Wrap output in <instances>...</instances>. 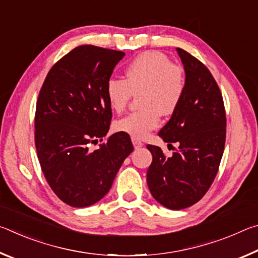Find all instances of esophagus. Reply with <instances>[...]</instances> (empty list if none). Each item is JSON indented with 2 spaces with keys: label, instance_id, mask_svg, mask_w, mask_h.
I'll use <instances>...</instances> for the list:
<instances>
[{
  "label": "esophagus",
  "instance_id": "1",
  "mask_svg": "<svg viewBox=\"0 0 258 258\" xmlns=\"http://www.w3.org/2000/svg\"><path fill=\"white\" fill-rule=\"evenodd\" d=\"M132 142H133V146H134V148L135 149H139V148H141L142 146H143V143L140 141V140H138V139H132Z\"/></svg>",
  "mask_w": 258,
  "mask_h": 258
}]
</instances>
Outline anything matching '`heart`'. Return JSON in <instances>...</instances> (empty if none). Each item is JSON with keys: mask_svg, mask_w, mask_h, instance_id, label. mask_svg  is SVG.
I'll list each match as a JSON object with an SVG mask.
<instances>
[{"mask_svg": "<svg viewBox=\"0 0 258 258\" xmlns=\"http://www.w3.org/2000/svg\"><path fill=\"white\" fill-rule=\"evenodd\" d=\"M185 74L180 64L173 63L159 51H147L131 61L125 68V80L109 78L104 93L109 107L123 112L133 95H139L138 111L115 121L116 132L145 139L158 127L160 113L172 115L185 93Z\"/></svg>", "mask_w": 258, "mask_h": 258, "instance_id": "obj_1", "label": "heart"}]
</instances>
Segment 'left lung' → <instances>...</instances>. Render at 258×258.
<instances>
[{
    "label": "left lung",
    "instance_id": "obj_1",
    "mask_svg": "<svg viewBox=\"0 0 258 258\" xmlns=\"http://www.w3.org/2000/svg\"><path fill=\"white\" fill-rule=\"evenodd\" d=\"M176 50L185 71V93L158 135L178 148L167 157L159 147L147 146L152 155L148 186L157 202L174 211L190 207L206 195L218 172L226 137L225 108L216 81L202 61Z\"/></svg>",
    "mask_w": 258,
    "mask_h": 258
}]
</instances>
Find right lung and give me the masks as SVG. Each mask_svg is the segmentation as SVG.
<instances>
[{
    "label": "right lung",
    "instance_id": "add662e5",
    "mask_svg": "<svg viewBox=\"0 0 258 258\" xmlns=\"http://www.w3.org/2000/svg\"><path fill=\"white\" fill-rule=\"evenodd\" d=\"M124 55L94 45L77 46L52 66L41 87L35 147L52 191L69 206L87 207L101 200L134 149L128 134L106 138L112 112L104 87ZM99 141L103 143L93 151Z\"/></svg>",
    "mask_w": 258,
    "mask_h": 258
}]
</instances>
